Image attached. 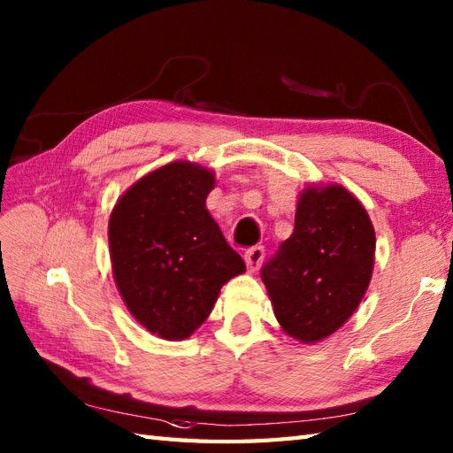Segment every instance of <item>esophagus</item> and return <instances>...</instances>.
<instances>
[{
	"mask_svg": "<svg viewBox=\"0 0 453 453\" xmlns=\"http://www.w3.org/2000/svg\"><path fill=\"white\" fill-rule=\"evenodd\" d=\"M265 258V249L263 247H251L245 251V265L249 268V273H257L258 266L263 265Z\"/></svg>",
	"mask_w": 453,
	"mask_h": 453,
	"instance_id": "34e87169",
	"label": "esophagus"
}]
</instances>
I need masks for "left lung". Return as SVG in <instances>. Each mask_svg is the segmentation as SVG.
I'll return each instance as SVG.
<instances>
[{
	"mask_svg": "<svg viewBox=\"0 0 453 453\" xmlns=\"http://www.w3.org/2000/svg\"><path fill=\"white\" fill-rule=\"evenodd\" d=\"M373 257L372 219L349 188H303L292 235L261 273L282 331L303 344L339 331L368 290Z\"/></svg>",
	"mask_w": 453,
	"mask_h": 453,
	"instance_id": "8db88e82",
	"label": "left lung"
}]
</instances>
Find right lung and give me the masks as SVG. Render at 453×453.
Wrapping results in <instances>:
<instances>
[{
    "label": "right lung",
    "mask_w": 453,
    "mask_h": 453,
    "mask_svg": "<svg viewBox=\"0 0 453 453\" xmlns=\"http://www.w3.org/2000/svg\"><path fill=\"white\" fill-rule=\"evenodd\" d=\"M210 169L173 161L124 192L109 218L112 276L142 326L182 341L206 321L221 286L245 263L206 210Z\"/></svg>",
    "instance_id": "right-lung-1"
}]
</instances>
